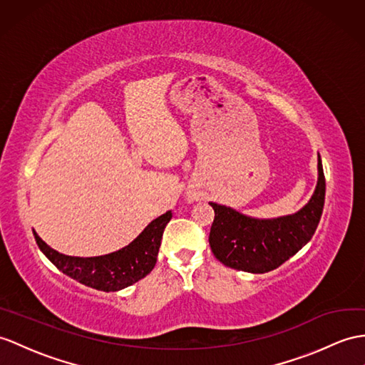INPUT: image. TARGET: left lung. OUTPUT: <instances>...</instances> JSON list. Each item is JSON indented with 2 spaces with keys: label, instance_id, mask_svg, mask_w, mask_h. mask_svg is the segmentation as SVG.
<instances>
[{
  "label": "left lung",
  "instance_id": "left-lung-1",
  "mask_svg": "<svg viewBox=\"0 0 365 365\" xmlns=\"http://www.w3.org/2000/svg\"><path fill=\"white\" fill-rule=\"evenodd\" d=\"M325 201V176L317 156V184L313 197L292 215L252 218L238 210L209 202L215 212L209 243L213 255L238 271L263 274L279 268L304 247L321 221Z\"/></svg>",
  "mask_w": 365,
  "mask_h": 365
}]
</instances>
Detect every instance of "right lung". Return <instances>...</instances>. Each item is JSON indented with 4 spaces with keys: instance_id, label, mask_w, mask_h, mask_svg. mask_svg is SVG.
Segmentation results:
<instances>
[{
    "instance_id": "1",
    "label": "right lung",
    "mask_w": 365,
    "mask_h": 365,
    "mask_svg": "<svg viewBox=\"0 0 365 365\" xmlns=\"http://www.w3.org/2000/svg\"><path fill=\"white\" fill-rule=\"evenodd\" d=\"M172 220V210L155 218L122 250L99 257H71L52 250L34 230L40 251L68 277L85 287L111 292L127 288L152 272L156 264L164 229Z\"/></svg>"
}]
</instances>
